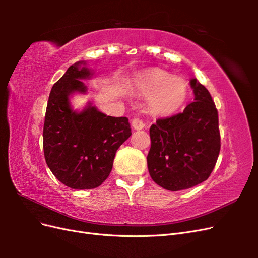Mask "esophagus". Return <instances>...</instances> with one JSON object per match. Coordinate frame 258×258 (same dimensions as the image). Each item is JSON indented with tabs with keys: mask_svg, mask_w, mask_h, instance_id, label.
I'll list each match as a JSON object with an SVG mask.
<instances>
[{
	"mask_svg": "<svg viewBox=\"0 0 258 258\" xmlns=\"http://www.w3.org/2000/svg\"><path fill=\"white\" fill-rule=\"evenodd\" d=\"M131 126L135 130H141L145 127V123L141 119L138 118V117H135V118L131 120Z\"/></svg>",
	"mask_w": 258,
	"mask_h": 258,
	"instance_id": "esophagus-1",
	"label": "esophagus"
}]
</instances>
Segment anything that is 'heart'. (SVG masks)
Listing matches in <instances>:
<instances>
[{
	"mask_svg": "<svg viewBox=\"0 0 258 258\" xmlns=\"http://www.w3.org/2000/svg\"><path fill=\"white\" fill-rule=\"evenodd\" d=\"M137 88L145 97H151L148 106L152 113L170 116L176 113L188 97V85L160 69H148L137 77Z\"/></svg>",
	"mask_w": 258,
	"mask_h": 258,
	"instance_id": "heart-1",
	"label": "heart"
}]
</instances>
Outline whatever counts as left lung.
<instances>
[{"label": "left lung", "instance_id": "obj_1", "mask_svg": "<svg viewBox=\"0 0 258 258\" xmlns=\"http://www.w3.org/2000/svg\"><path fill=\"white\" fill-rule=\"evenodd\" d=\"M189 83L194 102L183 113L158 119L150 128L148 172L156 184L171 191L206 181L221 150L218 115L212 97L196 79Z\"/></svg>", "mask_w": 258, "mask_h": 258}]
</instances>
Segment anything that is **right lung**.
Returning <instances> with one entry per match:
<instances>
[{
  "label": "right lung",
  "mask_w": 258,
  "mask_h": 258,
  "mask_svg": "<svg viewBox=\"0 0 258 258\" xmlns=\"http://www.w3.org/2000/svg\"><path fill=\"white\" fill-rule=\"evenodd\" d=\"M93 72L79 61L52 86L46 108L43 147L48 168L72 189H92L110 175L115 154L131 136L127 117L106 116L90 102L74 111L70 97L86 93L81 80Z\"/></svg>",
  "instance_id": "add662e5"
}]
</instances>
